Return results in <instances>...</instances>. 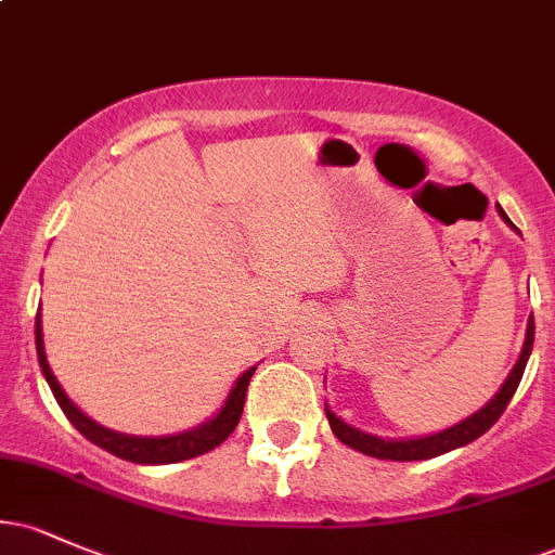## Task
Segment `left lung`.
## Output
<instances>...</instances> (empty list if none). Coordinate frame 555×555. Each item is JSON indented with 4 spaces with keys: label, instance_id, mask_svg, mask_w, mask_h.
Instances as JSON below:
<instances>
[{
    "label": "left lung",
    "instance_id": "8db88e82",
    "mask_svg": "<svg viewBox=\"0 0 555 555\" xmlns=\"http://www.w3.org/2000/svg\"><path fill=\"white\" fill-rule=\"evenodd\" d=\"M499 214L508 227L517 229L512 221H508V216L503 214V208H499ZM532 341H534V321L530 315L519 360H517V365L512 367V373H508V378L503 380L499 391H495V397L490 399L488 404H482L475 415L460 420V423L451 425V428H443L438 433H430V436H420V438H380V436H373V433H365L360 428H352V425H347L341 417H336L326 404V417H328L331 430H334V436L339 438L341 443H347L349 449L373 456V460H391V462L433 460V456H441V454H446V451H454V449H460V446L473 443L475 438H480L482 433L493 428L495 420L503 415L506 404L512 401L514 391H517V386L521 380V373H525V367H527V360H530V354H532Z\"/></svg>",
    "mask_w": 555,
    "mask_h": 555
}]
</instances>
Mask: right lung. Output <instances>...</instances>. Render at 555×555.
<instances>
[{"mask_svg": "<svg viewBox=\"0 0 555 555\" xmlns=\"http://www.w3.org/2000/svg\"><path fill=\"white\" fill-rule=\"evenodd\" d=\"M36 352H38V365H41L43 378H47L49 388H52L56 404L62 406L69 423L78 428L88 441L99 446V449H106L109 454L119 456V460L135 462V464H175L193 460V456L206 454V451L216 449L219 443H224L232 430L237 428L242 417V406H245V393L247 384H250L256 367L245 371L234 380L232 391L224 401L219 412L206 423L195 425V428L175 433V436H127V433H117L112 428H104L95 420H91L86 412L78 410V404H73V399L67 397L65 388L60 386V380L54 378L52 367H49L47 349H43V328H41V313H36Z\"/></svg>", "mask_w": 555, "mask_h": 555, "instance_id": "1", "label": "right lung"}]
</instances>
